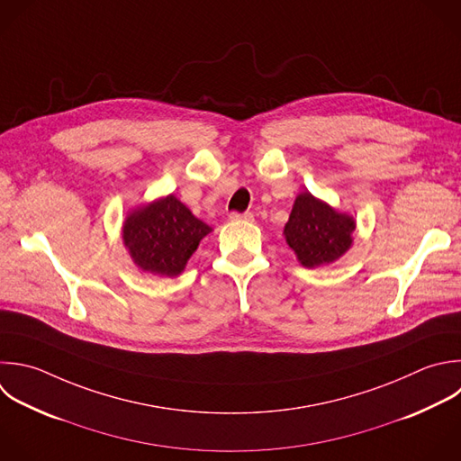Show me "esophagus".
<instances>
[{
    "label": "esophagus",
    "mask_w": 461,
    "mask_h": 461,
    "mask_svg": "<svg viewBox=\"0 0 461 461\" xmlns=\"http://www.w3.org/2000/svg\"><path fill=\"white\" fill-rule=\"evenodd\" d=\"M232 221H254V214L252 212H243V214H240V212H230V216H229Z\"/></svg>",
    "instance_id": "34e87169"
}]
</instances>
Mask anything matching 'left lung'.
I'll use <instances>...</instances> for the list:
<instances>
[{
	"label": "left lung",
	"instance_id": "8db88e82",
	"mask_svg": "<svg viewBox=\"0 0 461 461\" xmlns=\"http://www.w3.org/2000/svg\"><path fill=\"white\" fill-rule=\"evenodd\" d=\"M353 216L337 212L304 191L297 194L283 234L297 261L306 268H315L344 256L353 243Z\"/></svg>",
	"mask_w": 461,
	"mask_h": 461
}]
</instances>
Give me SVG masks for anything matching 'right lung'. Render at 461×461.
Wrapping results in <instances>:
<instances>
[{
    "mask_svg": "<svg viewBox=\"0 0 461 461\" xmlns=\"http://www.w3.org/2000/svg\"><path fill=\"white\" fill-rule=\"evenodd\" d=\"M212 229L169 194L131 211L122 227L133 263L155 276H178Z\"/></svg>",
    "mask_w": 461,
    "mask_h": 461,
    "instance_id": "add662e5",
    "label": "right lung"
}]
</instances>
